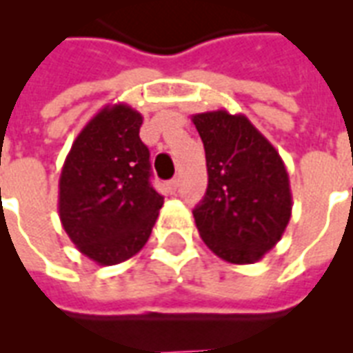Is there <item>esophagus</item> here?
<instances>
[{
  "label": "esophagus",
  "instance_id": "1",
  "mask_svg": "<svg viewBox=\"0 0 353 353\" xmlns=\"http://www.w3.org/2000/svg\"><path fill=\"white\" fill-rule=\"evenodd\" d=\"M177 185H179V181H177L176 177H174V179H170V181L166 183V187H168V190H170V192H176V190H177Z\"/></svg>",
  "mask_w": 353,
  "mask_h": 353
}]
</instances>
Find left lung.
<instances>
[{
	"label": "left lung",
	"instance_id": "left-lung-1",
	"mask_svg": "<svg viewBox=\"0 0 353 353\" xmlns=\"http://www.w3.org/2000/svg\"><path fill=\"white\" fill-rule=\"evenodd\" d=\"M203 141L209 187L194 209L205 245L229 263L258 262L290 223V176L274 146L245 115H192Z\"/></svg>",
	"mask_w": 353,
	"mask_h": 353
}]
</instances>
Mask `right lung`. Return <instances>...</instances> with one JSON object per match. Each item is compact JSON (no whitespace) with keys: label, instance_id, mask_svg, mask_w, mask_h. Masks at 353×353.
Returning <instances> with one entry per match:
<instances>
[{"label":"right lung","instance_id":"add662e5","mask_svg":"<svg viewBox=\"0 0 353 353\" xmlns=\"http://www.w3.org/2000/svg\"><path fill=\"white\" fill-rule=\"evenodd\" d=\"M143 115L108 104L74 139L58 183V214L82 254L115 265L148 241L163 207L150 185V152L139 137Z\"/></svg>","mask_w":353,"mask_h":353}]
</instances>
